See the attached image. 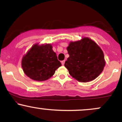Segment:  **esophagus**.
<instances>
[{
    "label": "esophagus",
    "mask_w": 122,
    "mask_h": 122,
    "mask_svg": "<svg viewBox=\"0 0 122 122\" xmlns=\"http://www.w3.org/2000/svg\"><path fill=\"white\" fill-rule=\"evenodd\" d=\"M65 60H64V61H61V64H62V65H64V64H65Z\"/></svg>",
    "instance_id": "esophagus-1"
}]
</instances>
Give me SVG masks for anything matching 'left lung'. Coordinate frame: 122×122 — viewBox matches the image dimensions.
Listing matches in <instances>:
<instances>
[{
	"mask_svg": "<svg viewBox=\"0 0 122 122\" xmlns=\"http://www.w3.org/2000/svg\"><path fill=\"white\" fill-rule=\"evenodd\" d=\"M66 49L69 57L64 65L70 75L78 81H91L103 72L106 65L104 53L92 39L83 37L71 41Z\"/></svg>",
	"mask_w": 122,
	"mask_h": 122,
	"instance_id": "8db88e82",
	"label": "left lung"
}]
</instances>
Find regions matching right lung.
<instances>
[{"mask_svg": "<svg viewBox=\"0 0 122 122\" xmlns=\"http://www.w3.org/2000/svg\"><path fill=\"white\" fill-rule=\"evenodd\" d=\"M50 43L33 45L22 59V68L31 79L43 81L51 77L61 66Z\"/></svg>", "mask_w": 122, "mask_h": 122, "instance_id": "add662e5", "label": "right lung"}]
</instances>
